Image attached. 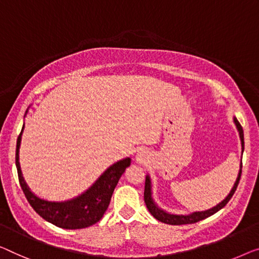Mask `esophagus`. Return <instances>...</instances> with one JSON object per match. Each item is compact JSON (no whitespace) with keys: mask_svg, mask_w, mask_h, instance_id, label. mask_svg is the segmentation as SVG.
<instances>
[{"mask_svg":"<svg viewBox=\"0 0 259 259\" xmlns=\"http://www.w3.org/2000/svg\"><path fill=\"white\" fill-rule=\"evenodd\" d=\"M149 159V151L145 149H142L136 154V160L138 163H145Z\"/></svg>","mask_w":259,"mask_h":259,"instance_id":"esophagus-1","label":"esophagus"}]
</instances>
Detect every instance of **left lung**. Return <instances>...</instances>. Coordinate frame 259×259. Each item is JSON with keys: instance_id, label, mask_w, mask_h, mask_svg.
I'll list each match as a JSON object with an SVG mask.
<instances>
[{"instance_id": "obj_1", "label": "left lung", "mask_w": 259, "mask_h": 259, "mask_svg": "<svg viewBox=\"0 0 259 259\" xmlns=\"http://www.w3.org/2000/svg\"><path fill=\"white\" fill-rule=\"evenodd\" d=\"M234 123L236 125V129L238 131V135H240V140H241V146H242V153L244 151V134H243V129L240 124V122L237 121L236 117H234ZM241 173H242V160H241V168L240 172H238L237 179L235 181L233 188L229 192V194L226 196L225 200H222L221 202L216 204V206L209 208L207 210H201V211H193L191 214H171L168 211L164 210L163 208H160L158 204L154 201L152 198V184H151V178L148 175L145 177V188H144V201L146 207L151 215L154 219H157L158 221L163 222V223H167V225H173V226H180V225H190V223H195L201 221V220L208 218V216L215 214L216 211H219L220 209H222L223 207L226 206L227 203L229 202V200L231 199V196L234 195L235 191L238 186V183H240L241 179Z\"/></svg>"}]
</instances>
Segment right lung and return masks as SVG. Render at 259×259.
<instances>
[{"instance_id":"1","label":"right lung","mask_w":259,"mask_h":259,"mask_svg":"<svg viewBox=\"0 0 259 259\" xmlns=\"http://www.w3.org/2000/svg\"><path fill=\"white\" fill-rule=\"evenodd\" d=\"M28 110L29 108L26 109L25 115L28 114ZM23 130H24V124L17 138L16 167L19 185L31 207L36 210L38 215L59 228L82 229L99 222L109 206L111 195L119 178L124 173L125 168L130 166V158L126 157L110 165L88 190L75 198L66 201H48L38 198L34 193L31 192L23 178L21 165H19V146H21Z\"/></svg>"}]
</instances>
